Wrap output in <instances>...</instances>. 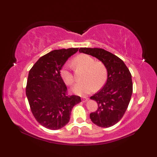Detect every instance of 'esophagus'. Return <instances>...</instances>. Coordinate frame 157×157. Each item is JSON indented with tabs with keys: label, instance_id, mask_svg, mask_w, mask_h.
Wrapping results in <instances>:
<instances>
[{
	"label": "esophagus",
	"instance_id": "obj_1",
	"mask_svg": "<svg viewBox=\"0 0 157 157\" xmlns=\"http://www.w3.org/2000/svg\"><path fill=\"white\" fill-rule=\"evenodd\" d=\"M88 98L86 97H82V102H86V101H88Z\"/></svg>",
	"mask_w": 157,
	"mask_h": 157
}]
</instances>
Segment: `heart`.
Instances as JSON below:
<instances>
[{"label":"heart","instance_id":"1","mask_svg":"<svg viewBox=\"0 0 157 157\" xmlns=\"http://www.w3.org/2000/svg\"><path fill=\"white\" fill-rule=\"evenodd\" d=\"M75 67L86 70L82 82L76 84L73 91L78 95H85L92 92L94 89L98 90L105 83L107 69L101 61H96L94 58L87 54L77 56L73 60ZM61 76L64 82L69 86L73 85L75 78L71 66L65 65L61 71Z\"/></svg>","mask_w":157,"mask_h":157}]
</instances>
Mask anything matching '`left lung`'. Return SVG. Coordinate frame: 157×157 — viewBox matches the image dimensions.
<instances>
[{"mask_svg": "<svg viewBox=\"0 0 157 157\" xmlns=\"http://www.w3.org/2000/svg\"><path fill=\"white\" fill-rule=\"evenodd\" d=\"M79 52L95 57L107 69L105 84L90 97L97 102L98 108L90 113V118L99 127H111L121 119L129 105L133 92L131 73L124 61L105 50L80 48Z\"/></svg>", "mask_w": 157, "mask_h": 157, "instance_id": "1", "label": "left lung"}]
</instances>
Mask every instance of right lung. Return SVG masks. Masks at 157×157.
Returning <instances> with one entry per match:
<instances>
[{
	"instance_id": "add662e5",
	"label": "right lung",
	"mask_w": 157,
	"mask_h": 157,
	"mask_svg": "<svg viewBox=\"0 0 157 157\" xmlns=\"http://www.w3.org/2000/svg\"><path fill=\"white\" fill-rule=\"evenodd\" d=\"M78 48L52 51L42 56L30 69L26 96L36 121L50 130H59L67 124L73 107L81 101L80 96H68L61 77L65 63Z\"/></svg>"
}]
</instances>
